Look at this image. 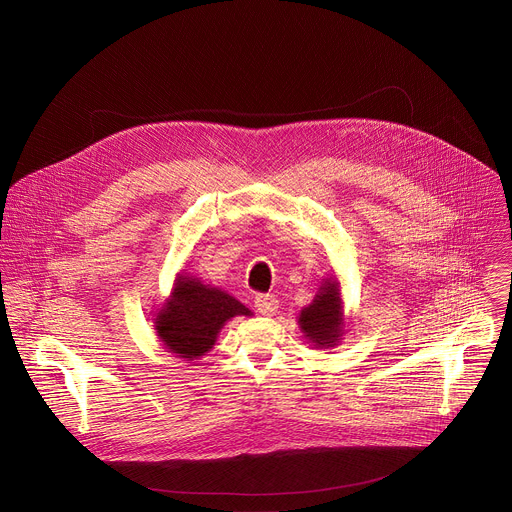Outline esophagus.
Returning a JSON list of instances; mask_svg holds the SVG:
<instances>
[{"label":"esophagus","instance_id":"esophagus-1","mask_svg":"<svg viewBox=\"0 0 512 512\" xmlns=\"http://www.w3.org/2000/svg\"><path fill=\"white\" fill-rule=\"evenodd\" d=\"M279 307V301L275 295L271 293H259L255 295V309L261 313V315H273Z\"/></svg>","mask_w":512,"mask_h":512}]
</instances>
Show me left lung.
I'll use <instances>...</instances> for the list:
<instances>
[{
  "mask_svg": "<svg viewBox=\"0 0 512 512\" xmlns=\"http://www.w3.org/2000/svg\"><path fill=\"white\" fill-rule=\"evenodd\" d=\"M299 325L315 346H333L342 333V301H339L337 283L325 281L313 303L301 311Z\"/></svg>",
  "mask_w": 512,
  "mask_h": 512,
  "instance_id": "8db88e82",
  "label": "left lung"
}]
</instances>
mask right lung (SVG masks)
I'll list each match as a JSON object with an SVG mask.
<instances>
[{
  "instance_id": "add662e5",
  "label": "right lung",
  "mask_w": 512,
  "mask_h": 512,
  "mask_svg": "<svg viewBox=\"0 0 512 512\" xmlns=\"http://www.w3.org/2000/svg\"><path fill=\"white\" fill-rule=\"evenodd\" d=\"M249 313L251 311L229 293L183 275L175 287L173 299L156 315L154 323L170 352L193 360L213 348L225 321Z\"/></svg>"
}]
</instances>
